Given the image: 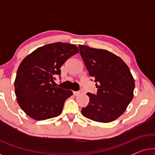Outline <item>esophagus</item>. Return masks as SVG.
Instances as JSON below:
<instances>
[{"label": "esophagus", "instance_id": "34e87169", "mask_svg": "<svg viewBox=\"0 0 155 155\" xmlns=\"http://www.w3.org/2000/svg\"><path fill=\"white\" fill-rule=\"evenodd\" d=\"M80 94V92L79 91H75V92H73V94L75 95V96H78V95H79Z\"/></svg>", "mask_w": 155, "mask_h": 155}]
</instances>
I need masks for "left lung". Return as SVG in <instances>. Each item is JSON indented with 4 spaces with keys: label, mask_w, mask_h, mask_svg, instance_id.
Here are the masks:
<instances>
[{
    "label": "left lung",
    "mask_w": 155,
    "mask_h": 155,
    "mask_svg": "<svg viewBox=\"0 0 155 155\" xmlns=\"http://www.w3.org/2000/svg\"><path fill=\"white\" fill-rule=\"evenodd\" d=\"M78 47L97 88L96 94H87L90 101L82 109V115L97 122L113 121L124 114L133 98L135 81L130 70L121 58L107 50Z\"/></svg>",
    "instance_id": "left-lung-1"
}]
</instances>
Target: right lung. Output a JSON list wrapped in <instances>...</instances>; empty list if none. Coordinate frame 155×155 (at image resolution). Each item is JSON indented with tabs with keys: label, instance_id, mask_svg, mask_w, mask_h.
<instances>
[{
	"label": "right lung",
	"instance_id": "right-lung-1",
	"mask_svg": "<svg viewBox=\"0 0 155 155\" xmlns=\"http://www.w3.org/2000/svg\"><path fill=\"white\" fill-rule=\"evenodd\" d=\"M78 51L75 45L56 42L37 48L23 59L17 71L15 93L20 108L29 117L40 120L61 114L73 92L51 83L61 75L63 63Z\"/></svg>",
	"mask_w": 155,
	"mask_h": 155
}]
</instances>
